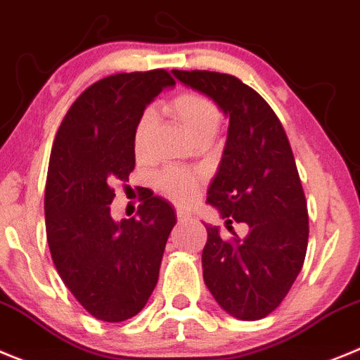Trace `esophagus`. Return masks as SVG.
I'll return each instance as SVG.
<instances>
[{"label":"esophagus","instance_id":"esophagus-1","mask_svg":"<svg viewBox=\"0 0 360 360\" xmlns=\"http://www.w3.org/2000/svg\"><path fill=\"white\" fill-rule=\"evenodd\" d=\"M177 220H179L181 224H184V222H190V220H192V215H188V213L184 212H177Z\"/></svg>","mask_w":360,"mask_h":360}]
</instances>
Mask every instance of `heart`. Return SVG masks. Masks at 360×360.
I'll return each mask as SVG.
<instances>
[{"label": "heart", "mask_w": 360, "mask_h": 360, "mask_svg": "<svg viewBox=\"0 0 360 360\" xmlns=\"http://www.w3.org/2000/svg\"><path fill=\"white\" fill-rule=\"evenodd\" d=\"M167 111L183 127L184 134L192 141L199 140V138L212 140L219 129L220 120H222V115L215 103L199 93H183V95L176 96L167 105ZM152 125H154L152 112H143L136 124L132 147H134V154L138 158L143 156L147 150ZM156 186L177 204L192 202L197 195V177L186 170H176V168L163 170L161 174H158Z\"/></svg>", "instance_id": "b5f03b06"}]
</instances>
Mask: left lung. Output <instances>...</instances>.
<instances>
[{"label": "left lung", "instance_id": "8db88e82", "mask_svg": "<svg viewBox=\"0 0 360 360\" xmlns=\"http://www.w3.org/2000/svg\"><path fill=\"white\" fill-rule=\"evenodd\" d=\"M174 77L208 96L229 120L228 138L206 202L231 222H245L244 238H222L204 224L202 276L229 316L257 321L292 287L305 262L309 213L289 140L267 102L236 77L172 70Z\"/></svg>", "mask_w": 360, "mask_h": 360}]
</instances>
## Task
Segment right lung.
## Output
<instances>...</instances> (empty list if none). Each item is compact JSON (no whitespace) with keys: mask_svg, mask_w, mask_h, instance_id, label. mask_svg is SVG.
Wrapping results in <instances>:
<instances>
[{"mask_svg":"<svg viewBox=\"0 0 360 360\" xmlns=\"http://www.w3.org/2000/svg\"><path fill=\"white\" fill-rule=\"evenodd\" d=\"M174 84L165 70L98 80L71 105L51 147L44 192L51 260L70 292L102 321H125L147 305L177 222L172 204L152 192L136 217H111V184L134 170L136 124Z\"/></svg>","mask_w":360,"mask_h":360,"instance_id":"1","label":"right lung"}]
</instances>
